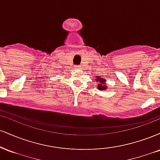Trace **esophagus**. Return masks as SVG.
Instances as JSON below:
<instances>
[{
	"instance_id": "1",
	"label": "esophagus",
	"mask_w": 160,
	"mask_h": 160,
	"mask_svg": "<svg viewBox=\"0 0 160 160\" xmlns=\"http://www.w3.org/2000/svg\"><path fill=\"white\" fill-rule=\"evenodd\" d=\"M74 68H76V69H79V68H80V66H75Z\"/></svg>"
}]
</instances>
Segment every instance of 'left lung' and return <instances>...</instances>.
Masks as SVG:
<instances>
[{
	"instance_id": "obj_1",
	"label": "left lung",
	"mask_w": 160,
	"mask_h": 160,
	"mask_svg": "<svg viewBox=\"0 0 160 160\" xmlns=\"http://www.w3.org/2000/svg\"><path fill=\"white\" fill-rule=\"evenodd\" d=\"M97 80H98L99 82L98 84V89H100V90H104V89H106V86H105V83H104V82L106 81V80H104V79H102V78H99L98 77H97Z\"/></svg>"
}]
</instances>
